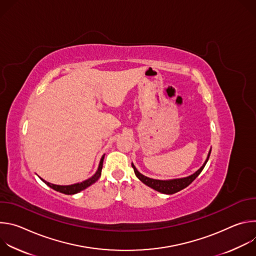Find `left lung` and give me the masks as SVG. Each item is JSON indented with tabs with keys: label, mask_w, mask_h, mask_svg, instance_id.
<instances>
[{
	"label": "left lung",
	"mask_w": 256,
	"mask_h": 256,
	"mask_svg": "<svg viewBox=\"0 0 256 256\" xmlns=\"http://www.w3.org/2000/svg\"><path fill=\"white\" fill-rule=\"evenodd\" d=\"M210 150L208 152V158L206 160L204 161V165L196 171L194 172L192 175L188 176V177H184V178H179V179H172V180H158V179H153V178H149L147 176H144L142 174H140L136 168L134 167V165L132 163V166L134 168V174L136 175V177L142 182V184H144L146 186H148L149 188L159 192H162V194H173L175 192H180L181 190H184L186 188H188L192 182L200 175V173L202 171V169L204 168L208 158H210Z\"/></svg>",
	"instance_id": "1"
}]
</instances>
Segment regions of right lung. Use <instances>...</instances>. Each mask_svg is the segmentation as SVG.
<instances>
[{"label":"right lung","instance_id":"obj_1","mask_svg":"<svg viewBox=\"0 0 256 256\" xmlns=\"http://www.w3.org/2000/svg\"><path fill=\"white\" fill-rule=\"evenodd\" d=\"M103 159H104V156H102V158L100 160V163H99V166H98V169H97L96 173L92 177H90L89 179H87L83 182H80V184H72V186H56V184H50V182L44 180L42 178H40V179L44 182L46 186H48L50 188H52L56 192H60L64 194H78V192H82L83 190L89 188L90 186L95 184V182L99 179V177L101 176V170H102V166H103Z\"/></svg>","mask_w":256,"mask_h":256}]
</instances>
